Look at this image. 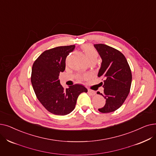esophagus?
Here are the masks:
<instances>
[{
	"label": "esophagus",
	"instance_id": "34e87169",
	"mask_svg": "<svg viewBox=\"0 0 156 156\" xmlns=\"http://www.w3.org/2000/svg\"><path fill=\"white\" fill-rule=\"evenodd\" d=\"M88 92H89L91 95V96H94V95H96V92L92 90H90V89L88 90Z\"/></svg>",
	"mask_w": 156,
	"mask_h": 156
}]
</instances>
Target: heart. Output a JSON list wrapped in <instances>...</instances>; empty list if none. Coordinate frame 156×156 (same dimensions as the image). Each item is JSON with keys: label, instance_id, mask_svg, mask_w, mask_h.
Masks as SVG:
<instances>
[{"label": "heart", "instance_id": "1", "mask_svg": "<svg viewBox=\"0 0 156 156\" xmlns=\"http://www.w3.org/2000/svg\"><path fill=\"white\" fill-rule=\"evenodd\" d=\"M82 50H83L85 55L88 60H90V59H91L92 58H95V57L97 58L98 53H97L96 51L95 50V49L91 45H90V44L83 45L82 46ZM87 78V74H84V75L80 76V78H81V79H85Z\"/></svg>", "mask_w": 156, "mask_h": 156}]
</instances>
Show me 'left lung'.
I'll list each match as a JSON object with an SVG mask.
<instances>
[{
    "label": "left lung",
    "mask_w": 156,
    "mask_h": 156,
    "mask_svg": "<svg viewBox=\"0 0 156 156\" xmlns=\"http://www.w3.org/2000/svg\"><path fill=\"white\" fill-rule=\"evenodd\" d=\"M102 59L98 76L104 78V93L101 94L106 103L98 110L110 113L119 108L129 93L132 74L125 56L119 50L104 44L94 45Z\"/></svg>",
    "instance_id": "obj_1"
}]
</instances>
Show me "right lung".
<instances>
[{
  "instance_id": "obj_1",
  "label": "right lung",
  "mask_w": 156,
  "mask_h": 156,
  "mask_svg": "<svg viewBox=\"0 0 156 156\" xmlns=\"http://www.w3.org/2000/svg\"><path fill=\"white\" fill-rule=\"evenodd\" d=\"M75 46H58L44 51L34 62L31 82L39 102L50 113L66 115L75 108L79 95L87 92L80 84L64 89L58 79L66 68V59Z\"/></svg>"
}]
</instances>
